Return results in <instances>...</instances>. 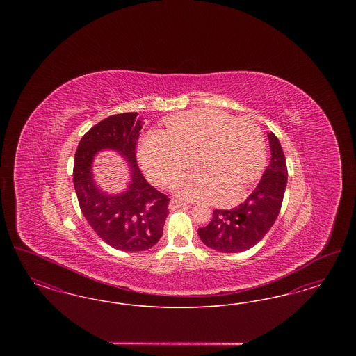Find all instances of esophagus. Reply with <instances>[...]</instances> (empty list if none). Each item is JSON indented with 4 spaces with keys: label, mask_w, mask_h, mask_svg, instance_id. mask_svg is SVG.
I'll list each match as a JSON object with an SVG mask.
<instances>
[{
    "label": "esophagus",
    "mask_w": 356,
    "mask_h": 356,
    "mask_svg": "<svg viewBox=\"0 0 356 356\" xmlns=\"http://www.w3.org/2000/svg\"><path fill=\"white\" fill-rule=\"evenodd\" d=\"M186 203H184V202L173 199V200H170V209H177V208H181V207H186Z\"/></svg>",
    "instance_id": "esophagus-1"
}]
</instances>
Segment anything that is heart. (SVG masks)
<instances>
[{
	"instance_id": "1",
	"label": "heart",
	"mask_w": 356,
	"mask_h": 356,
	"mask_svg": "<svg viewBox=\"0 0 356 356\" xmlns=\"http://www.w3.org/2000/svg\"><path fill=\"white\" fill-rule=\"evenodd\" d=\"M165 127L141 140L138 159L153 183L170 188L192 167L195 154L203 170L176 186L186 199L237 203L264 168L266 138L254 120L202 108L172 116Z\"/></svg>"
}]
</instances>
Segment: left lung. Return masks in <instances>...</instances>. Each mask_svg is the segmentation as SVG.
<instances>
[{"label": "left lung", "mask_w": 356, "mask_h": 356, "mask_svg": "<svg viewBox=\"0 0 356 356\" xmlns=\"http://www.w3.org/2000/svg\"><path fill=\"white\" fill-rule=\"evenodd\" d=\"M271 161L245 202L232 209H215L208 225L197 234L204 244L224 254L252 248L271 229L287 186V163L277 137L268 134Z\"/></svg>", "instance_id": "left-lung-1"}]
</instances>
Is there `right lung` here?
I'll return each instance as SVG.
<instances>
[{
	"label": "right lung",
	"mask_w": 356,
	"mask_h": 356,
	"mask_svg": "<svg viewBox=\"0 0 356 356\" xmlns=\"http://www.w3.org/2000/svg\"><path fill=\"white\" fill-rule=\"evenodd\" d=\"M141 128L136 112L102 120L80 140L73 165V184L85 219L106 244L128 252L153 247L163 236L170 213V197L153 188L138 168L136 148ZM105 147L122 152L133 170L131 186L118 197L102 194L90 175L92 156Z\"/></svg>",
	"instance_id": "1"
}]
</instances>
